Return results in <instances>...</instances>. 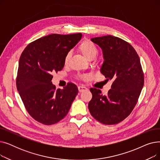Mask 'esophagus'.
Here are the masks:
<instances>
[{
  "label": "esophagus",
  "mask_w": 160,
  "mask_h": 160,
  "mask_svg": "<svg viewBox=\"0 0 160 160\" xmlns=\"http://www.w3.org/2000/svg\"><path fill=\"white\" fill-rule=\"evenodd\" d=\"M78 89L79 92H83V91H87V90H88V88H86L85 86H78Z\"/></svg>",
  "instance_id": "1"
}]
</instances>
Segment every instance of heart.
Returning a JSON list of instances; mask_svg holds the SVG:
<instances>
[{
	"instance_id": "heart-1",
	"label": "heart",
	"mask_w": 160,
	"mask_h": 160,
	"mask_svg": "<svg viewBox=\"0 0 160 160\" xmlns=\"http://www.w3.org/2000/svg\"><path fill=\"white\" fill-rule=\"evenodd\" d=\"M78 51L84 56L88 60H90V59H93V58L96 56L97 54V48L95 45L92 43L90 40L86 39L83 41L82 43L79 45L78 47ZM70 58V54H67L65 57L64 62L65 64H67L69 62ZM88 77V76H82L80 77L81 79H86Z\"/></svg>"
}]
</instances>
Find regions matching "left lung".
Wrapping results in <instances>:
<instances>
[{"label": "left lung", "instance_id": "obj_1", "mask_svg": "<svg viewBox=\"0 0 160 160\" xmlns=\"http://www.w3.org/2000/svg\"><path fill=\"white\" fill-rule=\"evenodd\" d=\"M102 50L104 61L100 69L107 80L113 79L112 89L106 95L92 88L89 110L94 118L104 124L122 121L136 105L144 85L139 57L128 42L113 36L91 39Z\"/></svg>", "mask_w": 160, "mask_h": 160}]
</instances>
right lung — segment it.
<instances>
[{
	"label": "right lung",
	"mask_w": 160,
	"mask_h": 160,
	"mask_svg": "<svg viewBox=\"0 0 160 160\" xmlns=\"http://www.w3.org/2000/svg\"><path fill=\"white\" fill-rule=\"evenodd\" d=\"M82 36L81 33L46 36L28 44L21 55L17 88L28 113L40 123L51 125L63 119L78 93L72 83L56 89L51 80L52 73L62 70L65 56Z\"/></svg>",
	"instance_id": "add662e5"
}]
</instances>
